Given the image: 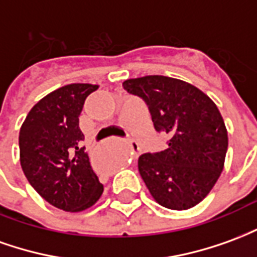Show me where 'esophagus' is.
Instances as JSON below:
<instances>
[{"label": "esophagus", "mask_w": 257, "mask_h": 257, "mask_svg": "<svg viewBox=\"0 0 257 257\" xmlns=\"http://www.w3.org/2000/svg\"><path fill=\"white\" fill-rule=\"evenodd\" d=\"M129 147H131V150H132V153H134L135 158H138V156L140 154V149H139V145L136 143V140L134 139L129 140Z\"/></svg>", "instance_id": "obj_1"}]
</instances>
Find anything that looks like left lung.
<instances>
[{
  "label": "left lung",
  "instance_id": "obj_1",
  "mask_svg": "<svg viewBox=\"0 0 257 257\" xmlns=\"http://www.w3.org/2000/svg\"><path fill=\"white\" fill-rule=\"evenodd\" d=\"M147 103L168 149L139 157L140 176L151 197L168 209L186 210L210 193L224 168L228 136L215 101L197 86L165 75L123 81Z\"/></svg>",
  "mask_w": 257,
  "mask_h": 257
}]
</instances>
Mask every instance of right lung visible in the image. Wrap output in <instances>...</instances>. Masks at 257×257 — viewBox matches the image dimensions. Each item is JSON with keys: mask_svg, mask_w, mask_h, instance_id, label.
Instances as JSON below:
<instances>
[{"mask_svg": "<svg viewBox=\"0 0 257 257\" xmlns=\"http://www.w3.org/2000/svg\"><path fill=\"white\" fill-rule=\"evenodd\" d=\"M99 85L68 84L31 108L19 132L20 165L33 189L66 212H82L99 201L103 184L81 147L79 114Z\"/></svg>", "mask_w": 257, "mask_h": 257, "instance_id": "add662e5", "label": "right lung"}]
</instances>
